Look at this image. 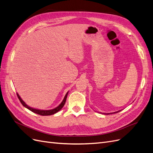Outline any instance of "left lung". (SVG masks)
Listing matches in <instances>:
<instances>
[{
    "instance_id": "left-lung-1",
    "label": "left lung",
    "mask_w": 153,
    "mask_h": 153,
    "mask_svg": "<svg viewBox=\"0 0 153 153\" xmlns=\"http://www.w3.org/2000/svg\"><path fill=\"white\" fill-rule=\"evenodd\" d=\"M120 111H117V112H113V113H117V112H120ZM103 114H112V113H103Z\"/></svg>"
}]
</instances>
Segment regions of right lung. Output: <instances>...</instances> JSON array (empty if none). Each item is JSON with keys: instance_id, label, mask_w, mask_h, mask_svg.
Masks as SVG:
<instances>
[{"instance_id": "1", "label": "right lung", "mask_w": 153, "mask_h": 153, "mask_svg": "<svg viewBox=\"0 0 153 153\" xmlns=\"http://www.w3.org/2000/svg\"><path fill=\"white\" fill-rule=\"evenodd\" d=\"M68 92L67 93V94L65 95V97H64L63 100V101L62 102V103H60V104L59 105L58 107H56V108H55V109H51V110H39V109H33V108H32L28 106L26 104V103H25V102L23 101V100L20 98V97H19V95L18 94V93H17V96H18V98H19V101H20V102L22 103V104L24 107H25L26 108H27L28 109L31 111L32 112H33L34 113H36V114H39V115H41V116H50V115H52V114H55V113L58 112L59 111L61 110L62 109V107L64 106V105H65V103L66 99H67V95H68Z\"/></svg>"}]
</instances>
